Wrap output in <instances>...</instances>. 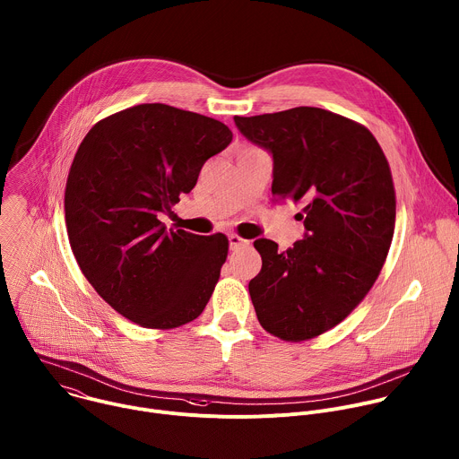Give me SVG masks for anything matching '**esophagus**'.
Here are the masks:
<instances>
[{
	"mask_svg": "<svg viewBox=\"0 0 459 459\" xmlns=\"http://www.w3.org/2000/svg\"><path fill=\"white\" fill-rule=\"evenodd\" d=\"M245 245H248L247 239L239 238L238 234H229V247H230L232 250H234V248H239V247H245Z\"/></svg>",
	"mask_w": 459,
	"mask_h": 459,
	"instance_id": "obj_1",
	"label": "esophagus"
}]
</instances>
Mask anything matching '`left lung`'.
I'll list each match as a JSON object with an SVG mask.
<instances>
[{
	"mask_svg": "<svg viewBox=\"0 0 459 459\" xmlns=\"http://www.w3.org/2000/svg\"><path fill=\"white\" fill-rule=\"evenodd\" d=\"M266 149L275 202H302L304 238L279 252L255 239L261 272L248 282L259 325L282 341L314 339L344 321L375 284L396 216L391 169L368 127L321 108L234 117Z\"/></svg>",
	"mask_w": 459,
	"mask_h": 459,
	"instance_id": "1",
	"label": "left lung"
}]
</instances>
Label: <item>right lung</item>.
Returning a JSON list of instances; mask_svg holds the SVG:
<instances>
[{"mask_svg": "<svg viewBox=\"0 0 459 459\" xmlns=\"http://www.w3.org/2000/svg\"><path fill=\"white\" fill-rule=\"evenodd\" d=\"M230 142L223 122L159 102L102 118L81 142L65 191L70 247L95 291L134 325L171 330L207 307L229 239L168 230L160 216Z\"/></svg>", "mask_w": 459, "mask_h": 459, "instance_id": "obj_1", "label": "right lung"}]
</instances>
